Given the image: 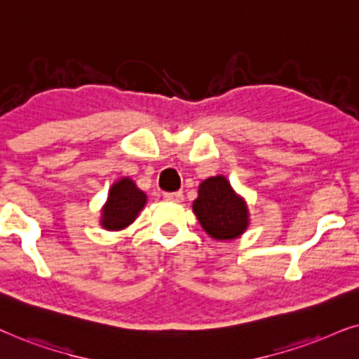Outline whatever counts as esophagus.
Returning <instances> with one entry per match:
<instances>
[{"label":"esophagus","instance_id":"1","mask_svg":"<svg viewBox=\"0 0 359 359\" xmlns=\"http://www.w3.org/2000/svg\"><path fill=\"white\" fill-rule=\"evenodd\" d=\"M162 197H164V200H167V202L179 203L184 200V194L182 192H164L162 194Z\"/></svg>","mask_w":359,"mask_h":359}]
</instances>
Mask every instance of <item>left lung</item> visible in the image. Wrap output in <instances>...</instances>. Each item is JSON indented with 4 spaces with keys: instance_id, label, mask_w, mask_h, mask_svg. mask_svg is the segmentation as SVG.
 <instances>
[{
    "instance_id": "left-lung-1",
    "label": "left lung",
    "mask_w": 359,
    "mask_h": 359,
    "mask_svg": "<svg viewBox=\"0 0 359 359\" xmlns=\"http://www.w3.org/2000/svg\"><path fill=\"white\" fill-rule=\"evenodd\" d=\"M194 213L200 224L215 240H233L248 226V208L233 192L223 175L210 177L200 184Z\"/></svg>"
}]
</instances>
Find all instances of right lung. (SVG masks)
Segmentation results:
<instances>
[{"label":"right lung","mask_w":359,"mask_h":359,"mask_svg":"<svg viewBox=\"0 0 359 359\" xmlns=\"http://www.w3.org/2000/svg\"><path fill=\"white\" fill-rule=\"evenodd\" d=\"M146 203V195L130 179H121L109 190L103 208L102 224L107 229H121L135 222Z\"/></svg>","instance_id":"add662e5"}]
</instances>
